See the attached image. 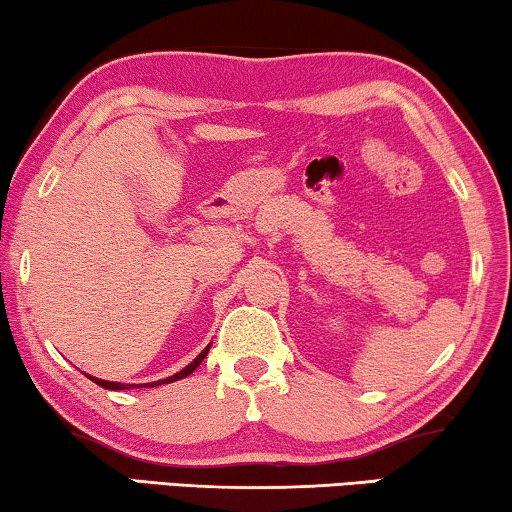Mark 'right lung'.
Masks as SVG:
<instances>
[{
	"instance_id": "obj_1",
	"label": "right lung",
	"mask_w": 512,
	"mask_h": 512,
	"mask_svg": "<svg viewBox=\"0 0 512 512\" xmlns=\"http://www.w3.org/2000/svg\"><path fill=\"white\" fill-rule=\"evenodd\" d=\"M207 351H210V346H207V348H205V351H203L201 355H198V358H196L194 362H191V365H187V367H184V369H182V372H177V374H173V376H168V379H166V383L180 381V379H184V376H189L191 372H194V369H196L198 365H201V362H203V358H205V355H207ZM90 379H92L94 383H99V385H101V388H106V390H127V388H129V385H124V383H113V381H103V379H94V376H90ZM161 383H164V381H157V383H150V385H161Z\"/></svg>"
}]
</instances>
